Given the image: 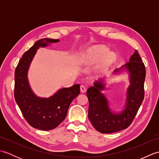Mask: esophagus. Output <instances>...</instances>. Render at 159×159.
<instances>
[{
	"label": "esophagus",
	"instance_id": "1",
	"mask_svg": "<svg viewBox=\"0 0 159 159\" xmlns=\"http://www.w3.org/2000/svg\"><path fill=\"white\" fill-rule=\"evenodd\" d=\"M86 91H87V89L85 86H83V85L80 86V92H81L82 93H85V92H86Z\"/></svg>",
	"mask_w": 159,
	"mask_h": 159
}]
</instances>
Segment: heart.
I'll use <instances>...</instances> for the list:
<instances>
[{
	"label": "heart",
	"instance_id": "1",
	"mask_svg": "<svg viewBox=\"0 0 159 159\" xmlns=\"http://www.w3.org/2000/svg\"><path fill=\"white\" fill-rule=\"evenodd\" d=\"M109 50L102 46H96L87 54V58L93 61H100L106 59L107 61H111L113 59L112 53L109 54Z\"/></svg>",
	"mask_w": 159,
	"mask_h": 159
}]
</instances>
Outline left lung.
<instances>
[{
  "label": "left lung",
  "instance_id": "obj_1",
  "mask_svg": "<svg viewBox=\"0 0 159 159\" xmlns=\"http://www.w3.org/2000/svg\"><path fill=\"white\" fill-rule=\"evenodd\" d=\"M126 69L130 74V85L127 90L126 108L120 113H113L109 109L107 98L101 91L104 89L102 80L94 83L87 91L89 100L88 117L96 130L101 133H113L126 129L133 122L144 98L146 68L135 50L129 62L115 70Z\"/></svg>",
  "mask_w": 159,
  "mask_h": 159
}]
</instances>
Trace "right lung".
<instances>
[{"instance_id": "right-lung-1", "label": "right lung", "mask_w": 159, "mask_h": 159, "mask_svg": "<svg viewBox=\"0 0 159 159\" xmlns=\"http://www.w3.org/2000/svg\"><path fill=\"white\" fill-rule=\"evenodd\" d=\"M59 39L44 38L37 41L24 54L15 70L14 97L26 121L33 128L42 130L54 129L65 120L72 101L80 93V85L59 89L48 98L36 96L30 87L28 70L37 50Z\"/></svg>"}]
</instances>
